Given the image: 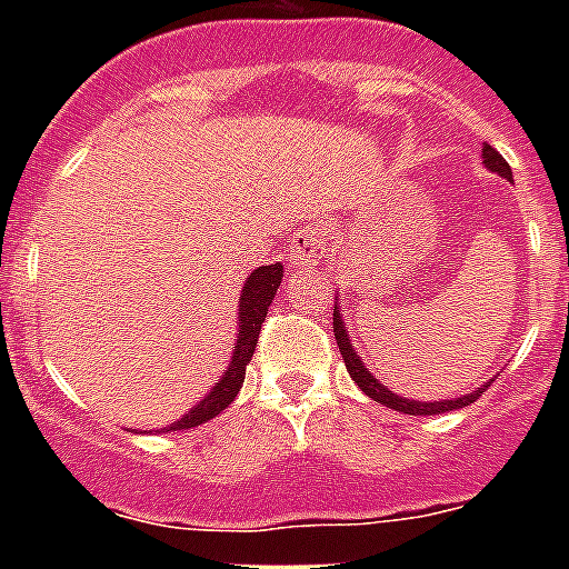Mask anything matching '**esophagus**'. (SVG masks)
Segmentation results:
<instances>
[{
    "mask_svg": "<svg viewBox=\"0 0 569 569\" xmlns=\"http://www.w3.org/2000/svg\"><path fill=\"white\" fill-rule=\"evenodd\" d=\"M328 228L321 222H310L305 228H299L290 241V256L299 268H316L328 256Z\"/></svg>",
    "mask_w": 569,
    "mask_h": 569,
    "instance_id": "obj_1",
    "label": "esophagus"
}]
</instances>
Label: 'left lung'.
Instances as JSON below:
<instances>
[{
    "instance_id": "1",
    "label": "left lung",
    "mask_w": 569,
    "mask_h": 569,
    "mask_svg": "<svg viewBox=\"0 0 569 569\" xmlns=\"http://www.w3.org/2000/svg\"><path fill=\"white\" fill-rule=\"evenodd\" d=\"M481 159H485V164L492 170V173L505 176V179H512L510 164L505 162V156H501L496 148L485 144V148H481ZM333 336H336V345H339V350H341V359H345L347 370H350V379H353L356 385L361 387V393H367L373 401H379V405L393 407V410H399V413H407V416H439V413H447V410H459V407L472 405V401L479 399V396L485 393L487 387H490V381H487V385H481L479 390H472V393L461 396V399H447V401H410V399H401V396H396L393 390H387L385 385H379V379H373V373H370V370H367V367L361 365V359H359V356H356L353 345H350V336H347L345 321H341L339 308L333 310Z\"/></svg>"
}]
</instances>
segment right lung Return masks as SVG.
Segmentation results:
<instances>
[{
  "label": "right lung",
  "instance_id": "add662e5",
  "mask_svg": "<svg viewBox=\"0 0 569 569\" xmlns=\"http://www.w3.org/2000/svg\"><path fill=\"white\" fill-rule=\"evenodd\" d=\"M281 273H284V268L276 261V264H264V268L253 270L250 279L244 281V290L239 296V339H236V353L228 367V373L216 381L213 390L184 419L170 425V430H190V427L204 425V421L222 413L224 407L239 396V387L244 381V367L253 359V350L259 345L261 321L268 316L270 301H273L276 290H279Z\"/></svg>",
  "mask_w": 569,
  "mask_h": 569
}]
</instances>
